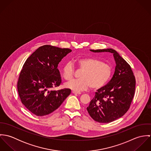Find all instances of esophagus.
Here are the masks:
<instances>
[{
    "mask_svg": "<svg viewBox=\"0 0 151 151\" xmlns=\"http://www.w3.org/2000/svg\"><path fill=\"white\" fill-rule=\"evenodd\" d=\"M72 93H74V94H78V95H80V94H81V92H77V91H72Z\"/></svg>",
    "mask_w": 151,
    "mask_h": 151,
    "instance_id": "obj_1",
    "label": "esophagus"
}]
</instances>
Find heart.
Returning a JSON list of instances; mask_svg holds the SVG:
<instances>
[{"instance_id": "heart-1", "label": "heart", "mask_w": 151, "mask_h": 151, "mask_svg": "<svg viewBox=\"0 0 151 151\" xmlns=\"http://www.w3.org/2000/svg\"><path fill=\"white\" fill-rule=\"evenodd\" d=\"M79 67L83 70L80 79L73 80L65 84V86L76 91H83L91 87L92 89H99L105 86L110 80L112 67L108 63L93 58H82L77 60ZM74 68L71 62L65 63L62 68V75L65 80H71L74 76Z\"/></svg>"}]
</instances>
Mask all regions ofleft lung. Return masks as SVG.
I'll return each mask as SVG.
<instances>
[{
    "label": "left lung",
    "instance_id": "obj_1",
    "mask_svg": "<svg viewBox=\"0 0 151 151\" xmlns=\"http://www.w3.org/2000/svg\"><path fill=\"white\" fill-rule=\"evenodd\" d=\"M110 52L116 62L113 76L108 84L97 90L86 110L96 122L108 123L122 117L129 109L135 89V78L128 63L114 49L92 50Z\"/></svg>",
    "mask_w": 151,
    "mask_h": 151
}]
</instances>
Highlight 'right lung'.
<instances>
[{
    "instance_id": "right-lung-1",
    "label": "right lung",
    "mask_w": 151,
    "mask_h": 151,
    "mask_svg": "<svg viewBox=\"0 0 151 151\" xmlns=\"http://www.w3.org/2000/svg\"><path fill=\"white\" fill-rule=\"evenodd\" d=\"M72 50L51 45L38 47L23 65L17 82L22 104L34 114L47 115L59 108L70 94L71 89L53 91L62 79L58 64Z\"/></svg>"
}]
</instances>
